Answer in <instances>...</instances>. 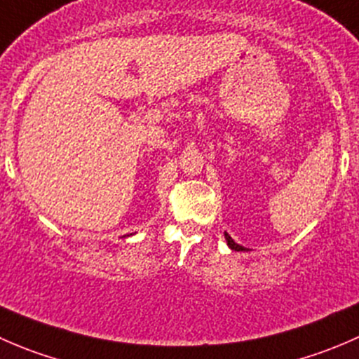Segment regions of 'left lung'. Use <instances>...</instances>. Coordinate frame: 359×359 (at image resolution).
<instances>
[{"mask_svg":"<svg viewBox=\"0 0 359 359\" xmlns=\"http://www.w3.org/2000/svg\"><path fill=\"white\" fill-rule=\"evenodd\" d=\"M224 236H226V241H227V245H229V248L234 250V252H245V250H247L245 247H241V245H238L236 241H234L227 233H224Z\"/></svg>","mask_w":359,"mask_h":359,"instance_id":"left-lung-1","label":"left lung"}]
</instances>
